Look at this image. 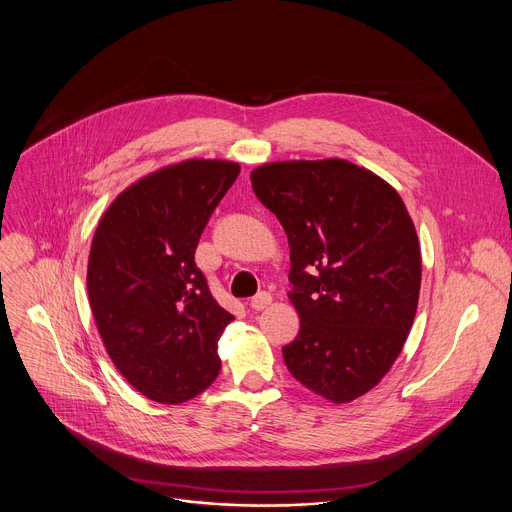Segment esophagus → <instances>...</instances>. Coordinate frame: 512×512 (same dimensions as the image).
Returning <instances> with one entry per match:
<instances>
[{
	"instance_id": "obj_1",
	"label": "esophagus",
	"mask_w": 512,
	"mask_h": 512,
	"mask_svg": "<svg viewBox=\"0 0 512 512\" xmlns=\"http://www.w3.org/2000/svg\"><path fill=\"white\" fill-rule=\"evenodd\" d=\"M271 302H273L271 294H267V291H261V294H257V296L251 300V308H253L255 312H261V310H265L267 306H271Z\"/></svg>"
}]
</instances>
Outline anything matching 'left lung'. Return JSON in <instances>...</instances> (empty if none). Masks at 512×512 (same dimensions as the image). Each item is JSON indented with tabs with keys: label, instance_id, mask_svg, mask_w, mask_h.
I'll use <instances>...</instances> for the list:
<instances>
[{
	"label": "left lung",
	"instance_id": "obj_1",
	"mask_svg": "<svg viewBox=\"0 0 512 512\" xmlns=\"http://www.w3.org/2000/svg\"><path fill=\"white\" fill-rule=\"evenodd\" d=\"M289 243V302L300 316L283 360L312 393L350 403L391 371L415 320L421 251L399 192L340 158L251 172Z\"/></svg>",
	"mask_w": 512,
	"mask_h": 512
}]
</instances>
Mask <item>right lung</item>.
Wrapping results in <instances>:
<instances>
[{
  "label": "right lung",
  "mask_w": 512,
  "mask_h": 512,
  "mask_svg": "<svg viewBox=\"0 0 512 512\" xmlns=\"http://www.w3.org/2000/svg\"><path fill=\"white\" fill-rule=\"evenodd\" d=\"M237 162L184 160L127 186L95 231L87 289L117 371L152 401L184 403L212 385L218 338L235 318L216 304L194 263Z\"/></svg>",
  "instance_id": "right-lung-1"
}]
</instances>
